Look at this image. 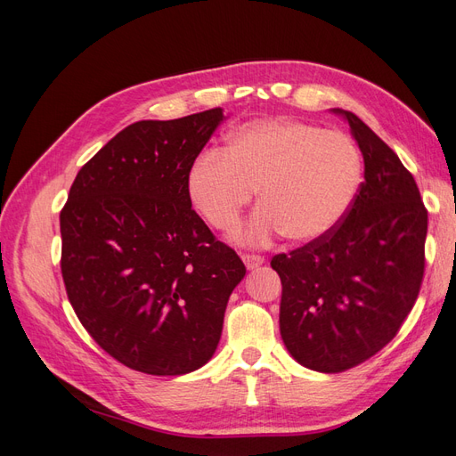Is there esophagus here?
I'll return each instance as SVG.
<instances>
[{"label": "esophagus", "mask_w": 456, "mask_h": 456, "mask_svg": "<svg viewBox=\"0 0 456 456\" xmlns=\"http://www.w3.org/2000/svg\"><path fill=\"white\" fill-rule=\"evenodd\" d=\"M241 258H243V262H245V266L249 268V270H255V268H258L262 262H265V258H262L260 255H241Z\"/></svg>", "instance_id": "34e87169"}]
</instances>
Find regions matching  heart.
Listing matches in <instances>:
<instances>
[{"mask_svg":"<svg viewBox=\"0 0 456 456\" xmlns=\"http://www.w3.org/2000/svg\"><path fill=\"white\" fill-rule=\"evenodd\" d=\"M362 148L344 131L297 119L253 121L226 136L220 151L191 163L188 196L216 232L232 236L256 194V215L241 233L289 241L329 233L346 216L363 184Z\"/></svg>","mask_w":456,"mask_h":456,"instance_id":"heart-1","label":"heart"}]
</instances>
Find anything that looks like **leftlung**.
<instances>
[{"label": "left lung", "instance_id": "left-lung-1", "mask_svg": "<svg viewBox=\"0 0 456 456\" xmlns=\"http://www.w3.org/2000/svg\"><path fill=\"white\" fill-rule=\"evenodd\" d=\"M365 181L337 228L272 258L280 330L295 360L342 372L380 352L412 310L424 278L428 211L395 151L348 110Z\"/></svg>", "mask_w": 456, "mask_h": 456}]
</instances>
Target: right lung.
I'll return each instance as SVG.
<instances>
[{
    "label": "right lung",
    "instance_id": "1",
    "mask_svg": "<svg viewBox=\"0 0 456 456\" xmlns=\"http://www.w3.org/2000/svg\"><path fill=\"white\" fill-rule=\"evenodd\" d=\"M223 118L211 108L133 123L79 169L61 211V270L77 320L146 375H184L211 360L245 275L188 196L191 163Z\"/></svg>",
    "mask_w": 456,
    "mask_h": 456
}]
</instances>
